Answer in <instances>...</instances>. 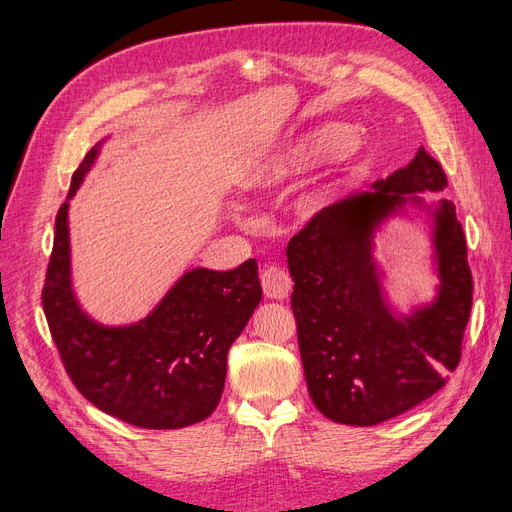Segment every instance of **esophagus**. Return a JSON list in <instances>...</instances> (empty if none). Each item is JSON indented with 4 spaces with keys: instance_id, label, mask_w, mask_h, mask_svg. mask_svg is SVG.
I'll return each mask as SVG.
<instances>
[{
    "instance_id": "obj_1",
    "label": "esophagus",
    "mask_w": 512,
    "mask_h": 512,
    "mask_svg": "<svg viewBox=\"0 0 512 512\" xmlns=\"http://www.w3.org/2000/svg\"><path fill=\"white\" fill-rule=\"evenodd\" d=\"M261 287L263 293H266V298L285 300L291 291V278L283 268L268 266L261 272Z\"/></svg>"
}]
</instances>
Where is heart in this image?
I'll list each match as a JSON object with an SVG mask.
<instances>
[{"mask_svg": "<svg viewBox=\"0 0 512 512\" xmlns=\"http://www.w3.org/2000/svg\"><path fill=\"white\" fill-rule=\"evenodd\" d=\"M351 134L344 127H323L315 136H306L287 148L255 161L240 178V185L246 191H266L287 183V180L300 176L304 170L312 168L323 157L338 151L349 142ZM357 144H347L344 155L355 151Z\"/></svg>", "mask_w": 512, "mask_h": 512, "instance_id": "b5f03b06", "label": "heart"}]
</instances>
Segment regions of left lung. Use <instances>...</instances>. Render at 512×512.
<instances>
[{
	"label": "left lung",
	"mask_w": 512,
	"mask_h": 512,
	"mask_svg": "<svg viewBox=\"0 0 512 512\" xmlns=\"http://www.w3.org/2000/svg\"><path fill=\"white\" fill-rule=\"evenodd\" d=\"M447 174L421 146L406 168L374 183V193L319 210L287 244L291 308L308 393L327 419L378 425L430 398L459 366L472 310L468 246L455 206L432 210L440 287L436 300L395 319L372 259V232L395 208L423 204Z\"/></svg>",
	"instance_id": "8db88e82"
}]
</instances>
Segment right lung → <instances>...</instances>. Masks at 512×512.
Wrapping results in <instances>:
<instances>
[{
	"mask_svg": "<svg viewBox=\"0 0 512 512\" xmlns=\"http://www.w3.org/2000/svg\"><path fill=\"white\" fill-rule=\"evenodd\" d=\"M97 146L72 176L70 195L93 166ZM261 300L257 261L236 270L197 268L136 325L104 327L80 310L70 278L68 202L55 219L42 306L63 368L76 389L108 415L146 430H176L217 408L229 346Z\"/></svg>",
	"mask_w": 512,
	"mask_h": 512,
	"instance_id": "add662e5",
	"label": "right lung"
}]
</instances>
